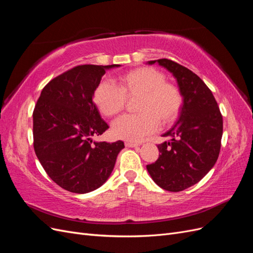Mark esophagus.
<instances>
[{
	"label": "esophagus",
	"instance_id": "obj_1",
	"mask_svg": "<svg viewBox=\"0 0 253 253\" xmlns=\"http://www.w3.org/2000/svg\"><path fill=\"white\" fill-rule=\"evenodd\" d=\"M126 147H128V148H136V147H138V143H135V142H132V141H126Z\"/></svg>",
	"mask_w": 253,
	"mask_h": 253
}]
</instances>
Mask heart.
I'll return each instance as SVG.
<instances>
[{"label":"heart","instance_id":"heart-1","mask_svg":"<svg viewBox=\"0 0 253 253\" xmlns=\"http://www.w3.org/2000/svg\"><path fill=\"white\" fill-rule=\"evenodd\" d=\"M164 73L154 67H138L121 75L117 84L102 81L96 86L93 99L98 110L113 117L125 108L126 97H138L135 110L138 114L124 115L113 122V134L127 141H140L162 126L178 116L182 97L174 84L166 82Z\"/></svg>","mask_w":253,"mask_h":253}]
</instances>
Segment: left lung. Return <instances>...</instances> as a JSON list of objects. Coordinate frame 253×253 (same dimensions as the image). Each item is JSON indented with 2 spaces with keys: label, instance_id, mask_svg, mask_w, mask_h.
Masks as SVG:
<instances>
[{
  "label": "left lung",
  "instance_id": "8db88e82",
  "mask_svg": "<svg viewBox=\"0 0 253 253\" xmlns=\"http://www.w3.org/2000/svg\"><path fill=\"white\" fill-rule=\"evenodd\" d=\"M165 67L177 81L182 97L179 118L157 145L159 157L147 166L156 185L171 192L190 188L215 165L223 136V117L212 91L192 71L169 59L148 61Z\"/></svg>",
  "mask_w": 253,
  "mask_h": 253
}]
</instances>
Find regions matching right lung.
<instances>
[{
  "mask_svg": "<svg viewBox=\"0 0 253 253\" xmlns=\"http://www.w3.org/2000/svg\"><path fill=\"white\" fill-rule=\"evenodd\" d=\"M119 64L79 65L49 81L35 106L34 148L58 186L84 194L101 187L115 167L124 141H94L109 126L93 94L105 71Z\"/></svg>",
  "mask_w": 253,
  "mask_h": 253,
  "instance_id": "add662e5",
  "label": "right lung"
}]
</instances>
